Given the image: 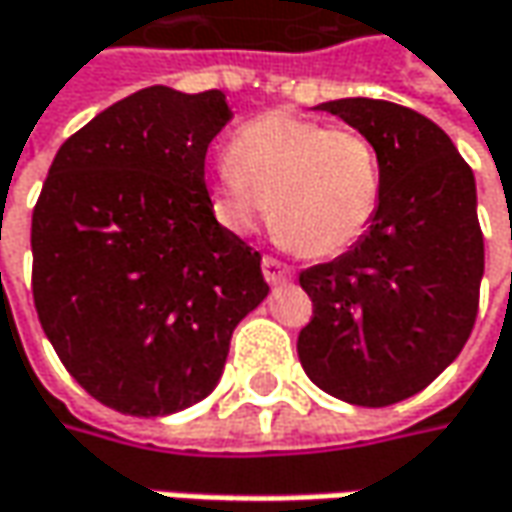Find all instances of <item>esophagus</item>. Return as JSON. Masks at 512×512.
Instances as JSON below:
<instances>
[{
  "label": "esophagus",
  "instance_id": "esophagus-1",
  "mask_svg": "<svg viewBox=\"0 0 512 512\" xmlns=\"http://www.w3.org/2000/svg\"><path fill=\"white\" fill-rule=\"evenodd\" d=\"M260 269H263V278L269 280V283H283V280L292 278V269L272 255H266L260 260Z\"/></svg>",
  "mask_w": 512,
  "mask_h": 512
}]
</instances>
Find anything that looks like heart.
Instances as JSON below:
<instances>
[{
    "instance_id": "obj_1",
    "label": "heart",
    "mask_w": 512,
    "mask_h": 512,
    "mask_svg": "<svg viewBox=\"0 0 512 512\" xmlns=\"http://www.w3.org/2000/svg\"><path fill=\"white\" fill-rule=\"evenodd\" d=\"M381 157L367 134L272 111L234 134L214 171V200L234 232L269 214L280 240L332 257L369 232L381 206Z\"/></svg>"
}]
</instances>
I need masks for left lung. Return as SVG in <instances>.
I'll list each match as a JSON object with an SVG mask.
<instances>
[{"mask_svg": "<svg viewBox=\"0 0 512 512\" xmlns=\"http://www.w3.org/2000/svg\"><path fill=\"white\" fill-rule=\"evenodd\" d=\"M318 108L372 140L384 189L346 255L300 272L312 321L298 358L323 392L389 407L430 387L473 332L484 275L476 180L453 140L412 108L367 97Z\"/></svg>", "mask_w": 512, "mask_h": 512, "instance_id": "obj_1", "label": "left lung"}]
</instances>
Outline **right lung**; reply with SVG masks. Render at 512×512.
<instances>
[{
  "label": "right lung",
  "mask_w": 512,
  "mask_h": 512,
  "mask_svg": "<svg viewBox=\"0 0 512 512\" xmlns=\"http://www.w3.org/2000/svg\"><path fill=\"white\" fill-rule=\"evenodd\" d=\"M223 91L151 85L56 151L31 220L34 306L71 378L125 415H171L220 381L229 341L269 283L223 229L206 151Z\"/></svg>",
  "instance_id": "right-lung-1"
}]
</instances>
